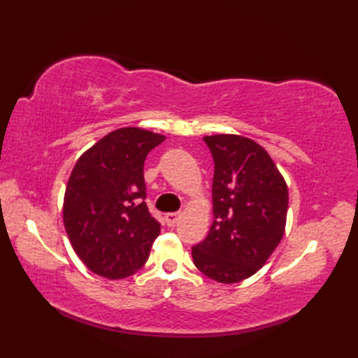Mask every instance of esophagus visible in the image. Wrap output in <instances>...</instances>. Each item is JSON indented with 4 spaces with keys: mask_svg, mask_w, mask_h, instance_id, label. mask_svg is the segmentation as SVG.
I'll use <instances>...</instances> for the list:
<instances>
[{
    "mask_svg": "<svg viewBox=\"0 0 358 358\" xmlns=\"http://www.w3.org/2000/svg\"><path fill=\"white\" fill-rule=\"evenodd\" d=\"M180 217H181V214L180 212H169V214H166V223H167V226H175L178 223V220H180Z\"/></svg>",
    "mask_w": 358,
    "mask_h": 358,
    "instance_id": "esophagus-1",
    "label": "esophagus"
}]
</instances>
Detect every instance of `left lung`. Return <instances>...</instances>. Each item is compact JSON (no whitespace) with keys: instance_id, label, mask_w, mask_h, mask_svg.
I'll return each mask as SVG.
<instances>
[{"instance_id":"1","label":"left lung","mask_w":358,"mask_h":358,"mask_svg":"<svg viewBox=\"0 0 358 358\" xmlns=\"http://www.w3.org/2000/svg\"><path fill=\"white\" fill-rule=\"evenodd\" d=\"M214 158L208 237L192 248L204 275L231 285L254 275L285 235L287 185L266 149L234 134L203 136Z\"/></svg>"}]
</instances>
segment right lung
Returning a JSON list of instances; mask_svg holds the SVG:
<instances>
[{
	"label": "right lung",
	"instance_id": "obj_1",
	"mask_svg": "<svg viewBox=\"0 0 358 358\" xmlns=\"http://www.w3.org/2000/svg\"><path fill=\"white\" fill-rule=\"evenodd\" d=\"M164 140L141 127H120L75 163L66 186L63 223L75 254L96 275L126 278L148 262L159 223L144 201L143 166Z\"/></svg>",
	"mask_w": 358,
	"mask_h": 358
}]
</instances>
